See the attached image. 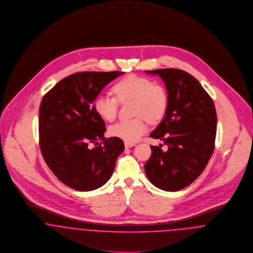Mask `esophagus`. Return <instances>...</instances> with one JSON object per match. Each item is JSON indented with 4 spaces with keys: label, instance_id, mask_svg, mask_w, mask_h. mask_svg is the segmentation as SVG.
Masks as SVG:
<instances>
[{
    "label": "esophagus",
    "instance_id": "obj_1",
    "mask_svg": "<svg viewBox=\"0 0 253 253\" xmlns=\"http://www.w3.org/2000/svg\"><path fill=\"white\" fill-rule=\"evenodd\" d=\"M135 146V144L134 143H129V142H125V146L126 147H132V146Z\"/></svg>",
    "mask_w": 253,
    "mask_h": 253
}]
</instances>
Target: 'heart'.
I'll use <instances>...</instances> for the list:
<instances>
[{"instance_id":"heart-1","label":"heart","mask_w":253,"mask_h":253,"mask_svg":"<svg viewBox=\"0 0 253 253\" xmlns=\"http://www.w3.org/2000/svg\"><path fill=\"white\" fill-rule=\"evenodd\" d=\"M113 91L116 97L99 95L94 101V109L104 120L112 122L117 117L119 101H132L131 112L136 117L121 121L109 127L110 135L129 143H135L146 133V118L150 122L160 120L169 105V95L165 86L145 76L130 74L118 81L113 86Z\"/></svg>"}]
</instances>
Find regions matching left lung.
Returning <instances> with one entry per match:
<instances>
[{"label":"left lung","instance_id":"left-lung-1","mask_svg":"<svg viewBox=\"0 0 253 253\" xmlns=\"http://www.w3.org/2000/svg\"><path fill=\"white\" fill-rule=\"evenodd\" d=\"M165 82L169 95L166 115L150 137L168 146H150L145 165L149 181L166 191H178L194 182L212 155L217 115L211 97L198 81L182 69L146 70Z\"/></svg>","mask_w":253,"mask_h":253}]
</instances>
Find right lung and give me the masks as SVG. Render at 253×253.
Returning a JSON list of instances; mask_svg holds the SVG:
<instances>
[{"label":"right lung","instance_id":"1","mask_svg":"<svg viewBox=\"0 0 253 253\" xmlns=\"http://www.w3.org/2000/svg\"><path fill=\"white\" fill-rule=\"evenodd\" d=\"M123 73L77 72L57 83L42 97V155L55 176L75 190L90 191L104 186L125 149L120 138L104 137L106 124L94 109V101L103 88Z\"/></svg>","mask_w":253,"mask_h":253}]
</instances>
